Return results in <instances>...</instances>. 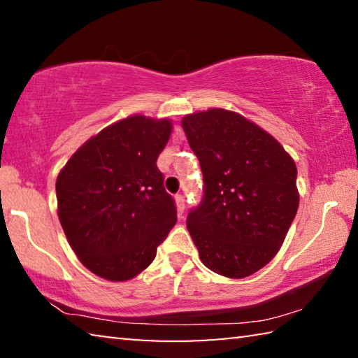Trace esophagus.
<instances>
[{
	"label": "esophagus",
	"mask_w": 358,
	"mask_h": 358,
	"mask_svg": "<svg viewBox=\"0 0 358 358\" xmlns=\"http://www.w3.org/2000/svg\"><path fill=\"white\" fill-rule=\"evenodd\" d=\"M175 203H177L178 213H183L185 207H186V199H185L183 194H177V196H175Z\"/></svg>",
	"instance_id": "1"
}]
</instances>
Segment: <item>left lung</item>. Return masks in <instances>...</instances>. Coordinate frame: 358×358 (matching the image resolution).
Masks as SVG:
<instances>
[{
    "instance_id": "left-lung-1",
    "label": "left lung",
    "mask_w": 358,
    "mask_h": 358,
    "mask_svg": "<svg viewBox=\"0 0 358 358\" xmlns=\"http://www.w3.org/2000/svg\"><path fill=\"white\" fill-rule=\"evenodd\" d=\"M203 175L186 226L203 265L246 278L280 251L299 208L296 166L281 143L241 115L210 108L181 121Z\"/></svg>"
}]
</instances>
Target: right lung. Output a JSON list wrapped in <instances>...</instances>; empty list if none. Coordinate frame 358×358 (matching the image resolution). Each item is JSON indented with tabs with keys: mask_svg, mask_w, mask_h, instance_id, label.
Masks as SVG:
<instances>
[{
	"mask_svg": "<svg viewBox=\"0 0 358 358\" xmlns=\"http://www.w3.org/2000/svg\"><path fill=\"white\" fill-rule=\"evenodd\" d=\"M171 132V120L132 115L85 142L58 175L66 238L104 280L128 281L143 271L177 222L175 201L156 166Z\"/></svg>",
	"mask_w": 358,
	"mask_h": 358,
	"instance_id": "right-lung-1",
	"label": "right lung"
}]
</instances>
